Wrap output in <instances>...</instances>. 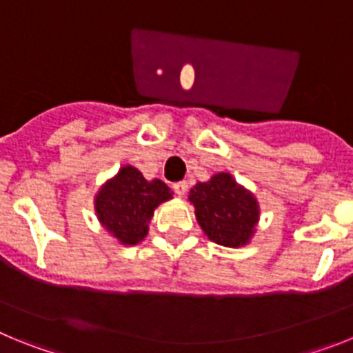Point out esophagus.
Segmentation results:
<instances>
[{"label":"esophagus","instance_id":"1","mask_svg":"<svg viewBox=\"0 0 353 353\" xmlns=\"http://www.w3.org/2000/svg\"><path fill=\"white\" fill-rule=\"evenodd\" d=\"M173 189H174V192H176V194L183 196L187 192V189H189V183H187L185 180H182V182L173 183Z\"/></svg>","mask_w":353,"mask_h":353}]
</instances>
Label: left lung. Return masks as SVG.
Segmentation results:
<instances>
[{"label": "left lung", "mask_w": 353, "mask_h": 353, "mask_svg": "<svg viewBox=\"0 0 353 353\" xmlns=\"http://www.w3.org/2000/svg\"><path fill=\"white\" fill-rule=\"evenodd\" d=\"M189 199L199 226L215 244L239 248L251 239L258 223V203L232 174L219 173L208 182L196 183Z\"/></svg>", "instance_id": "8db88e82"}]
</instances>
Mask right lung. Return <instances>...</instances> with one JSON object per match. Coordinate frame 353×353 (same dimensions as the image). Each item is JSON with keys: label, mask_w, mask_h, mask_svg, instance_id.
I'll return each mask as SVG.
<instances>
[{"label": "right lung", "mask_w": 353, "mask_h": 353, "mask_svg": "<svg viewBox=\"0 0 353 353\" xmlns=\"http://www.w3.org/2000/svg\"><path fill=\"white\" fill-rule=\"evenodd\" d=\"M170 198L166 183L148 182L136 168L125 166L102 187L95 199V210L108 232L121 244L132 245L146 236L155 207Z\"/></svg>", "instance_id": "obj_1"}]
</instances>
